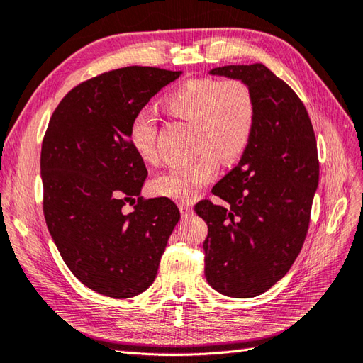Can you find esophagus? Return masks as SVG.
<instances>
[{"instance_id": "obj_1", "label": "esophagus", "mask_w": 363, "mask_h": 363, "mask_svg": "<svg viewBox=\"0 0 363 363\" xmlns=\"http://www.w3.org/2000/svg\"><path fill=\"white\" fill-rule=\"evenodd\" d=\"M180 213L183 217H188L192 214V208L191 205H180Z\"/></svg>"}]
</instances>
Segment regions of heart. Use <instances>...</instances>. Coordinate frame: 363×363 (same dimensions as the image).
Returning <instances> with one entry per match:
<instances>
[{"label": "heart", "mask_w": 363, "mask_h": 363, "mask_svg": "<svg viewBox=\"0 0 363 363\" xmlns=\"http://www.w3.org/2000/svg\"><path fill=\"white\" fill-rule=\"evenodd\" d=\"M163 106L172 116L196 125L194 149L200 155L157 177L152 189L157 196L188 203L214 179L219 158L233 163L250 147L257 119L256 99L240 79L194 77L177 85ZM127 133L141 161L150 163L157 158V124L149 113H136Z\"/></svg>", "instance_id": "b5f03b06"}]
</instances>
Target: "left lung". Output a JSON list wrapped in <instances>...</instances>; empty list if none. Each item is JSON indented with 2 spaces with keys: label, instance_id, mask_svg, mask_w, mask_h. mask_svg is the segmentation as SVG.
Masks as SVG:
<instances>
[{
  "label": "left lung",
  "instance_id": "left-lung-1",
  "mask_svg": "<svg viewBox=\"0 0 363 363\" xmlns=\"http://www.w3.org/2000/svg\"><path fill=\"white\" fill-rule=\"evenodd\" d=\"M252 88L257 119L238 166L202 200L196 213L208 225L205 277L222 295L252 298L278 283L300 255L318 186L317 140L304 104L262 63L214 68Z\"/></svg>",
  "mask_w": 363,
  "mask_h": 363
}]
</instances>
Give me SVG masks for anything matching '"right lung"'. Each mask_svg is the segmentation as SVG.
Returning <instances> with one entry per match:
<instances>
[{
  "label": "right lung",
  "instance_id": "right-lung-1",
  "mask_svg": "<svg viewBox=\"0 0 363 363\" xmlns=\"http://www.w3.org/2000/svg\"><path fill=\"white\" fill-rule=\"evenodd\" d=\"M182 71L125 67L85 80L48 124L40 172L43 213L62 259L80 283L111 298L149 289L180 219L166 197H140L147 169L128 141V124ZM137 205L122 211L127 201Z\"/></svg>",
  "mask_w": 363,
  "mask_h": 363
}]
</instances>
